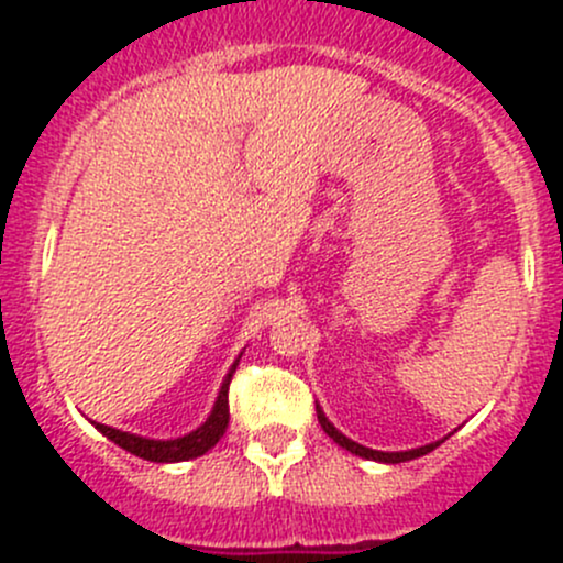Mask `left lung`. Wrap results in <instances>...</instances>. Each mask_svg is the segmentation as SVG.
I'll return each mask as SVG.
<instances>
[{"label": "left lung", "instance_id": "left-lung-1", "mask_svg": "<svg viewBox=\"0 0 563 563\" xmlns=\"http://www.w3.org/2000/svg\"><path fill=\"white\" fill-rule=\"evenodd\" d=\"M316 413H318V422H321L323 433H327L329 439L334 441V444H340V446H343V450H349L351 455H360V457H365V460H376V463H406V460H413V457L428 455V452H433L435 446L444 444V441H446V439H441V441H433V444H424V446H417V450H402V452H382V450H371V446L356 444V441H351L349 435L340 433V430L334 428L332 422H329L327 413H323V408L318 406V402H316Z\"/></svg>", "mask_w": 563, "mask_h": 563}]
</instances>
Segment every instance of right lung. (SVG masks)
Returning <instances> with one entry per match:
<instances>
[{
	"label": "right lung",
	"instance_id": "1",
	"mask_svg": "<svg viewBox=\"0 0 563 563\" xmlns=\"http://www.w3.org/2000/svg\"><path fill=\"white\" fill-rule=\"evenodd\" d=\"M236 365H240V356H236V362L231 365V371L225 373L223 384H220V391H218V400H214L209 417L203 419L196 430L179 435V439H146V435H135V433H128V430L108 428V424H100V422H92V424L106 435V439H111L113 444L128 450L130 455L152 460V463H181V460L207 455V452L223 439L225 428H229V384H231V376H234Z\"/></svg>",
	"mask_w": 563,
	"mask_h": 563
}]
</instances>
